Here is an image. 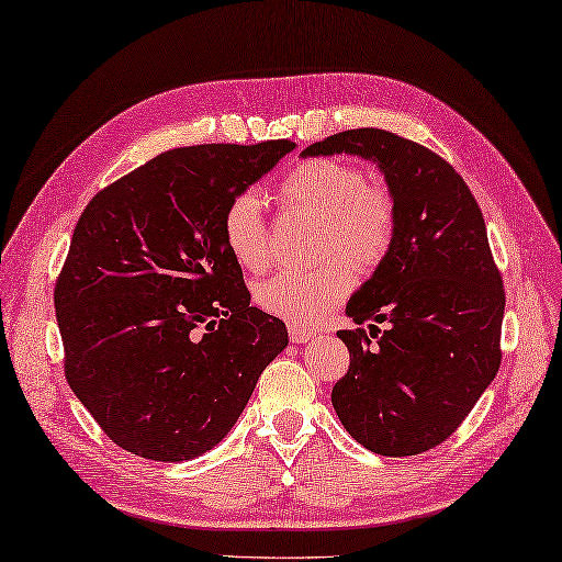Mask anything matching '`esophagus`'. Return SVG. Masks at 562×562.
I'll list each match as a JSON object with an SVG mask.
<instances>
[{
  "label": "esophagus",
  "instance_id": "34e87169",
  "mask_svg": "<svg viewBox=\"0 0 562 562\" xmlns=\"http://www.w3.org/2000/svg\"><path fill=\"white\" fill-rule=\"evenodd\" d=\"M289 336H291V341H295V344H307V341L315 339V331H310L305 327H297V324H289Z\"/></svg>",
  "mask_w": 562,
  "mask_h": 562
}]
</instances>
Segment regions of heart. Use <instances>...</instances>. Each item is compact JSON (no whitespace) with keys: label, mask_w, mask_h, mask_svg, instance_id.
Returning a JSON list of instances; mask_svg holds the SVG:
<instances>
[{"label":"heart","mask_w":562,"mask_h":562,"mask_svg":"<svg viewBox=\"0 0 562 562\" xmlns=\"http://www.w3.org/2000/svg\"><path fill=\"white\" fill-rule=\"evenodd\" d=\"M283 211L319 218L317 252L336 255L310 271H283L257 285V303L297 327H317L356 283L351 267H378L396 233L390 192L366 182L363 170L336 158H313L285 172L277 190ZM221 235L231 257L245 271L269 265V223L265 202L252 190L235 194L223 209ZM346 254L349 258H339Z\"/></svg>","instance_id":"1"}]
</instances>
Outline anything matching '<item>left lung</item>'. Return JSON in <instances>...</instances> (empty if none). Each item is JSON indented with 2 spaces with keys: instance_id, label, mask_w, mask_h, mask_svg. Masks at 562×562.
<instances>
[{
  "instance_id": "1",
  "label": "left lung",
  "mask_w": 562,
  "mask_h": 562,
  "mask_svg": "<svg viewBox=\"0 0 562 562\" xmlns=\"http://www.w3.org/2000/svg\"><path fill=\"white\" fill-rule=\"evenodd\" d=\"M334 154L380 168L396 233L346 305L356 324H372L370 334L339 331L351 366L334 384L331 404L348 435L370 452H428L461 426L501 368L505 291L485 221L459 172L404 136L348 130L303 151ZM382 321L387 329L380 335Z\"/></svg>"
}]
</instances>
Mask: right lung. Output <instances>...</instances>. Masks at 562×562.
Here are the masks:
<instances>
[{
	"label": "right lung",
	"instance_id": "1",
	"mask_svg": "<svg viewBox=\"0 0 562 562\" xmlns=\"http://www.w3.org/2000/svg\"><path fill=\"white\" fill-rule=\"evenodd\" d=\"M293 148H172L83 209L55 285L65 375L122 450L154 461L209 452L289 346L279 317L249 307L221 218Z\"/></svg>",
	"mask_w": 562,
	"mask_h": 562
}]
</instances>
